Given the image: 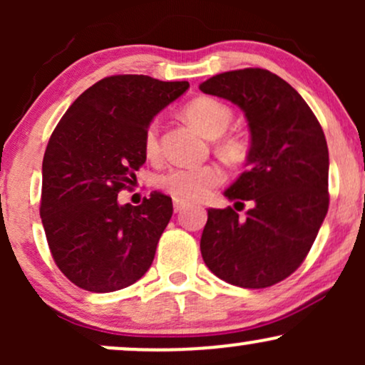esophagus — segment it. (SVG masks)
<instances>
[{
    "mask_svg": "<svg viewBox=\"0 0 365 365\" xmlns=\"http://www.w3.org/2000/svg\"><path fill=\"white\" fill-rule=\"evenodd\" d=\"M187 206V202L185 200H180V199H173V209H175V212H180L182 211L183 207Z\"/></svg>",
    "mask_w": 365,
    "mask_h": 365,
    "instance_id": "esophagus-1",
    "label": "esophagus"
}]
</instances>
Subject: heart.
Returning a JSON list of instances; mask_svg holds the SVG:
<instances>
[{
  "instance_id": "obj_1",
  "label": "heart",
  "mask_w": 365,
  "mask_h": 365,
  "mask_svg": "<svg viewBox=\"0 0 365 365\" xmlns=\"http://www.w3.org/2000/svg\"><path fill=\"white\" fill-rule=\"evenodd\" d=\"M185 116L194 127L207 137L221 135L230 127L233 118L232 110L215 98L192 99L185 108ZM223 150L235 156L240 148L235 140H225ZM144 153L148 158H156L159 153L156 121H153L145 128ZM221 180H223V171L216 165L177 166V168H171L165 175H161L158 185L175 199L192 200L206 195L212 187L221 183Z\"/></svg>"
}]
</instances>
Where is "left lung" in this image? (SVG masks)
<instances>
[{"mask_svg": "<svg viewBox=\"0 0 365 365\" xmlns=\"http://www.w3.org/2000/svg\"><path fill=\"white\" fill-rule=\"evenodd\" d=\"M232 101L250 130L247 171L225 190L240 207L207 209L200 254L217 278L266 288L288 278L309 254L329 206L324 132L302 96L262 68L232 70L199 86Z\"/></svg>", "mask_w": 365, "mask_h": 365, "instance_id": "left-lung-1", "label": "left lung"}]
</instances>
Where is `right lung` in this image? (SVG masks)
I'll use <instances>...</instances> for the list:
<instances>
[{
	"mask_svg": "<svg viewBox=\"0 0 365 365\" xmlns=\"http://www.w3.org/2000/svg\"><path fill=\"white\" fill-rule=\"evenodd\" d=\"M188 89L148 75H113L75 99L43 159L41 220L54 262L73 284L108 293L148 273L173 215L171 197L153 192L140 206L120 204L145 163L150 121Z\"/></svg>",
	"mask_w": 365,
	"mask_h": 365,
	"instance_id": "1",
	"label": "right lung"
}]
</instances>
